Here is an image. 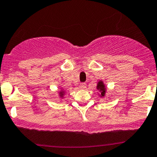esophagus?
I'll list each match as a JSON object with an SVG mask.
<instances>
[{
  "instance_id": "34e87169",
  "label": "esophagus",
  "mask_w": 157,
  "mask_h": 157,
  "mask_svg": "<svg viewBox=\"0 0 157 157\" xmlns=\"http://www.w3.org/2000/svg\"><path fill=\"white\" fill-rule=\"evenodd\" d=\"M79 86H80L81 89H85L86 86V83H81Z\"/></svg>"
}]
</instances>
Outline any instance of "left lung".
<instances>
[{
    "label": "left lung",
    "mask_w": 157,
    "mask_h": 157,
    "mask_svg": "<svg viewBox=\"0 0 157 157\" xmlns=\"http://www.w3.org/2000/svg\"><path fill=\"white\" fill-rule=\"evenodd\" d=\"M97 89L99 90L100 92V96L104 97L105 95V93H106V87H105L104 84L103 83L102 81H100L98 83L97 85Z\"/></svg>",
    "instance_id": "8db88e82"
}]
</instances>
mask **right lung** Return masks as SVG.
Here are the masks:
<instances>
[{
    "label": "right lung",
    "mask_w": 157,
    "mask_h": 157,
    "mask_svg": "<svg viewBox=\"0 0 157 157\" xmlns=\"http://www.w3.org/2000/svg\"><path fill=\"white\" fill-rule=\"evenodd\" d=\"M64 94V93L63 91H61L60 93H59V96H61V98H62V97H63Z\"/></svg>",
    "instance_id": "add662e5"
}]
</instances>
